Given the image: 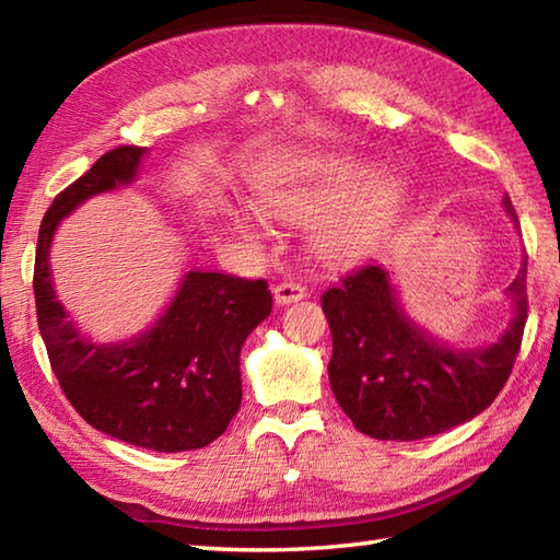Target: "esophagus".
Returning <instances> with one entry per match:
<instances>
[{
  "label": "esophagus",
  "mask_w": 560,
  "mask_h": 560,
  "mask_svg": "<svg viewBox=\"0 0 560 560\" xmlns=\"http://www.w3.org/2000/svg\"><path fill=\"white\" fill-rule=\"evenodd\" d=\"M307 295V289L299 281H281L273 287V301L279 305H289L295 301H303Z\"/></svg>",
  "instance_id": "34e87169"
}]
</instances>
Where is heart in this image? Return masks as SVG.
Here are the masks:
<instances>
[{"mask_svg":"<svg viewBox=\"0 0 560 560\" xmlns=\"http://www.w3.org/2000/svg\"><path fill=\"white\" fill-rule=\"evenodd\" d=\"M371 171L361 163L343 159H323L307 165L291 183L281 185L261 199L271 217L291 223H319L315 249L327 261H347L363 255L383 229L397 201V185L383 183L359 207L347 209L365 187ZM241 229L253 225L241 221Z\"/></svg>","mask_w":560,"mask_h":560,"instance_id":"1","label":"heart"}]
</instances>
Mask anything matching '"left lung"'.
Masks as SVG:
<instances>
[{"instance_id":"obj_1","label":"left lung","mask_w":560,"mask_h":560,"mask_svg":"<svg viewBox=\"0 0 560 560\" xmlns=\"http://www.w3.org/2000/svg\"><path fill=\"white\" fill-rule=\"evenodd\" d=\"M503 207L517 223L510 197ZM515 317L486 349H450L404 315L383 267L349 271L323 293L331 329L329 383L343 413L377 440H421L491 407L508 383L527 323V261L510 283Z\"/></svg>"}]
</instances>
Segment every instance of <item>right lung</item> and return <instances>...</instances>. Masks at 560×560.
Returning <instances> with one entry per match:
<instances>
[{"mask_svg": "<svg viewBox=\"0 0 560 560\" xmlns=\"http://www.w3.org/2000/svg\"><path fill=\"white\" fill-rule=\"evenodd\" d=\"M144 151H108L45 211L33 269L35 313L52 373L83 421L153 452L199 450L241 409V349L271 313L267 281L189 271L159 323L125 343L83 339L52 291L50 243L59 221L83 199L132 183Z\"/></svg>", "mask_w": 560, "mask_h": 560, "instance_id": "obj_1", "label": "right lung"}]
</instances>
